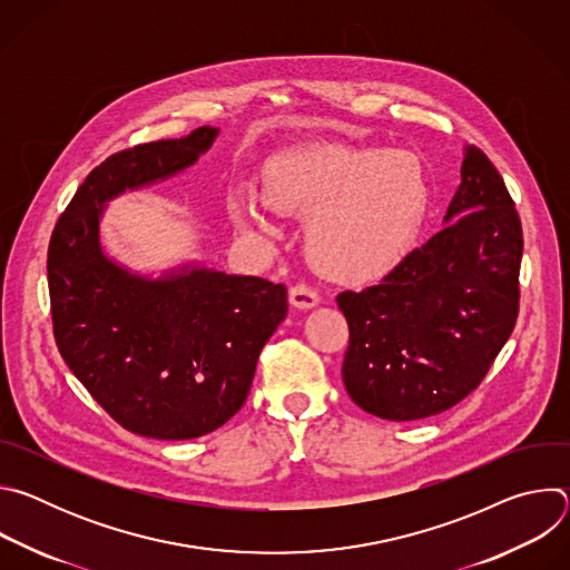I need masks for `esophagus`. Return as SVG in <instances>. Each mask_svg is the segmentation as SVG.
<instances>
[{"instance_id": "34e87169", "label": "esophagus", "mask_w": 570, "mask_h": 570, "mask_svg": "<svg viewBox=\"0 0 570 570\" xmlns=\"http://www.w3.org/2000/svg\"><path fill=\"white\" fill-rule=\"evenodd\" d=\"M288 299H291V304H293L295 308H302V311L313 308V306H317V302H320L317 293H315L311 286H306V284H295V286H291Z\"/></svg>"}]
</instances>
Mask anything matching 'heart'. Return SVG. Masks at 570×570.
Listing matches in <instances>:
<instances>
[{"label":"heart","instance_id":"1","mask_svg":"<svg viewBox=\"0 0 570 570\" xmlns=\"http://www.w3.org/2000/svg\"><path fill=\"white\" fill-rule=\"evenodd\" d=\"M259 196L277 214L306 216L304 253L322 277L367 286L413 253L431 185L422 161L405 150L306 146L266 161ZM229 214L238 227L262 223L246 194L232 196Z\"/></svg>","mask_w":570,"mask_h":570}]
</instances>
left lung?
<instances>
[{
  "instance_id": "8db88e82",
  "label": "left lung",
  "mask_w": 570,
  "mask_h": 570,
  "mask_svg": "<svg viewBox=\"0 0 570 570\" xmlns=\"http://www.w3.org/2000/svg\"><path fill=\"white\" fill-rule=\"evenodd\" d=\"M444 227L390 277L338 306L350 324L347 394L390 422L462 401L492 367L519 315L523 232L514 200L480 148L466 146Z\"/></svg>"
}]
</instances>
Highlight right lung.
<instances>
[{
  "label": "right lung",
  "mask_w": 570,
  "mask_h": 570,
  "mask_svg": "<svg viewBox=\"0 0 570 570\" xmlns=\"http://www.w3.org/2000/svg\"><path fill=\"white\" fill-rule=\"evenodd\" d=\"M216 135L203 126L110 155L78 187L49 240L60 356L117 424L153 440H194L236 415L288 311L284 284L203 266L150 279L101 248L108 200L191 167Z\"/></svg>",
  "instance_id": "obj_1"
}]
</instances>
